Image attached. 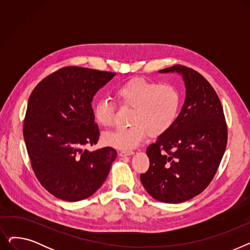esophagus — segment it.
<instances>
[{"instance_id":"obj_1","label":"esophagus","mask_w":250,"mask_h":250,"mask_svg":"<svg viewBox=\"0 0 250 250\" xmlns=\"http://www.w3.org/2000/svg\"><path fill=\"white\" fill-rule=\"evenodd\" d=\"M133 154H134V152H133V151H122V152L120 153V155H121L122 157L130 156V155H133Z\"/></svg>"}]
</instances>
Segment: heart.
Instances as JSON below:
<instances>
[{
    "instance_id": "heart-1",
    "label": "heart",
    "mask_w": 250,
    "mask_h": 250,
    "mask_svg": "<svg viewBox=\"0 0 250 250\" xmlns=\"http://www.w3.org/2000/svg\"><path fill=\"white\" fill-rule=\"evenodd\" d=\"M115 96L124 106L133 107L129 116L132 125L116 127L102 135L108 146L125 151L137 148L150 136H159L172 125L181 104L180 92L172 84H158L133 79L115 89ZM115 106L112 101L103 98L96 102L94 117L96 122L108 126L113 123Z\"/></svg>"
}]
</instances>
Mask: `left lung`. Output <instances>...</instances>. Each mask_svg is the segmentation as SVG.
Listing matches in <instances>:
<instances>
[{
	"label": "left lung",
	"mask_w": 250,
	"mask_h": 250,
	"mask_svg": "<svg viewBox=\"0 0 250 250\" xmlns=\"http://www.w3.org/2000/svg\"><path fill=\"white\" fill-rule=\"evenodd\" d=\"M159 73L182 77L186 100L172 125L147 148L150 166L140 178L155 200L178 204L214 178L226 150L227 125L216 91L201 74L180 64Z\"/></svg>",
	"instance_id": "8db88e82"
}]
</instances>
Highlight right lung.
I'll list each match as a JSON object with an SVG mask.
<instances>
[{
  "label": "right lung",
  "mask_w": 250,
  "mask_h": 250,
  "mask_svg": "<svg viewBox=\"0 0 250 250\" xmlns=\"http://www.w3.org/2000/svg\"><path fill=\"white\" fill-rule=\"evenodd\" d=\"M115 73L65 67L44 78L28 99L23 135L33 171L56 198L78 202L106 179L117 153L88 151L99 139L92 101Z\"/></svg>",
  "instance_id": "right-lung-1"
}]
</instances>
